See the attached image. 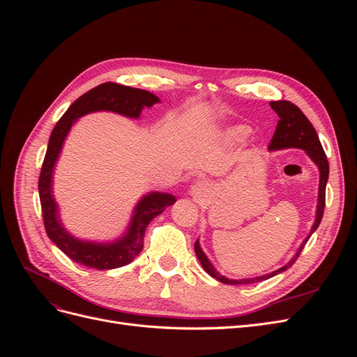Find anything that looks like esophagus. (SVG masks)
I'll list each match as a JSON object with an SVG mask.
<instances>
[{
  "label": "esophagus",
  "instance_id": "1",
  "mask_svg": "<svg viewBox=\"0 0 357 357\" xmlns=\"http://www.w3.org/2000/svg\"><path fill=\"white\" fill-rule=\"evenodd\" d=\"M190 192H192V195H193V197L201 198V197H204V195H205V193H207V185H205V181L198 180V181H195V185L192 186Z\"/></svg>",
  "mask_w": 357,
  "mask_h": 357
}]
</instances>
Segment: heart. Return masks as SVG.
Segmentation results:
<instances>
[{
  "mask_svg": "<svg viewBox=\"0 0 357 357\" xmlns=\"http://www.w3.org/2000/svg\"><path fill=\"white\" fill-rule=\"evenodd\" d=\"M247 129L244 126H235L226 131V137H228L231 142H243V139L247 137Z\"/></svg>",
  "mask_w": 357,
  "mask_h": 357,
  "instance_id": "1",
  "label": "heart"
}]
</instances>
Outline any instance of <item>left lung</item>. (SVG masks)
Returning a JSON list of instances; mask_svg holds the SVG:
<instances>
[{
  "label": "left lung",
  "instance_id": "left-lung-1",
  "mask_svg": "<svg viewBox=\"0 0 357 357\" xmlns=\"http://www.w3.org/2000/svg\"><path fill=\"white\" fill-rule=\"evenodd\" d=\"M271 109L278 114L280 121L277 123L275 132L273 135L271 143H269V149L271 150H278V149H287V147H299L304 149L305 152L308 153V156L314 160V164L319 167L320 169V186H319V202H317V214H316V222L312 225L310 235L314 232L319 225L321 222L323 218V211H325V201H326V183H328V177H329V162L326 159V153L323 150L319 135L316 132V129L312 128V125L310 123L308 119L305 117V114L302 113L295 104H291L289 101H271L269 102ZM310 236H307V240H304V243L301 244L299 250L296 253V256L291 259V261L284 265L283 268L277 269V271L266 274L262 277H256V278H245V280H229L223 275H220L218 273L211 262L207 259V256L204 255L202 248L199 247V243H195V253L199 259V262L202 265V268L207 271L211 277H214L219 282L225 283V284H252V283H257V282H264V280L271 278L280 273L286 271L287 268H290L291 265L295 264L296 259L299 257L302 248L307 244Z\"/></svg>",
  "mask_w": 357,
  "mask_h": 357
}]
</instances>
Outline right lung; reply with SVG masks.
<instances>
[{
  "mask_svg": "<svg viewBox=\"0 0 357 357\" xmlns=\"http://www.w3.org/2000/svg\"><path fill=\"white\" fill-rule=\"evenodd\" d=\"M158 101V96L147 91L107 82L83 93L79 100H75L53 128L49 138L47 152L41 165L38 193L43 222H45L47 236L71 261L93 269H100V271L119 268L132 262L138 253L143 250L144 232L149 223L167 207L174 204L176 198L169 193H149L135 207L132 222L129 225L126 234L121 240L112 244L84 243L73 238L59 223L56 202L52 195L53 167H55V162L70 128L75 122V119L98 110H109L128 117H139V113L144 107H152Z\"/></svg>",
  "mask_w": 357,
  "mask_h": 357,
  "instance_id": "right-lung-1",
  "label": "right lung"
}]
</instances>
